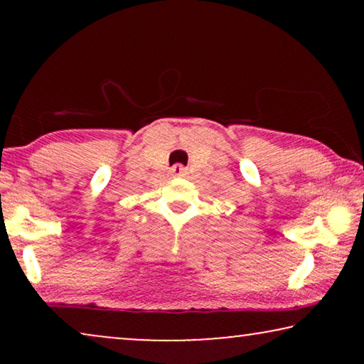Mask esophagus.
<instances>
[{"label":"esophagus","mask_w":364,"mask_h":364,"mask_svg":"<svg viewBox=\"0 0 364 364\" xmlns=\"http://www.w3.org/2000/svg\"><path fill=\"white\" fill-rule=\"evenodd\" d=\"M171 172H172L173 177H182V176H186L187 171L181 166V164H176V166L171 168Z\"/></svg>","instance_id":"obj_1"}]
</instances>
